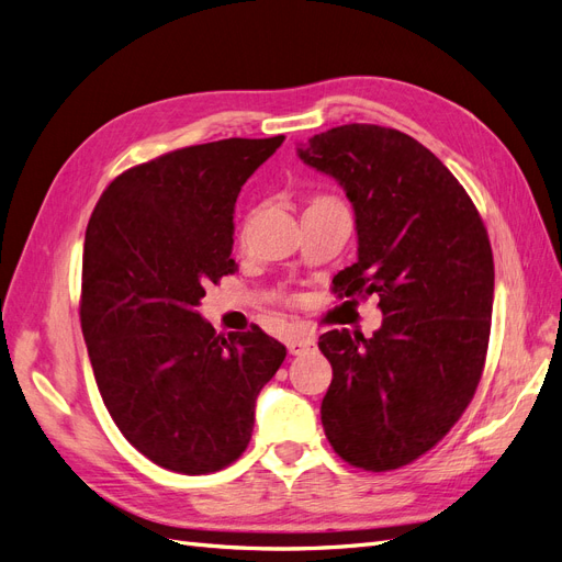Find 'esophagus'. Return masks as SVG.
<instances>
[{
  "mask_svg": "<svg viewBox=\"0 0 562 562\" xmlns=\"http://www.w3.org/2000/svg\"><path fill=\"white\" fill-rule=\"evenodd\" d=\"M285 347H288V351H291L293 356H300L304 351L314 349L316 347V339L312 335H307V333H295V335H291V337L285 339Z\"/></svg>",
  "mask_w": 562,
  "mask_h": 562,
  "instance_id": "1",
  "label": "esophagus"
}]
</instances>
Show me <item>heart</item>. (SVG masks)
<instances>
[{
    "instance_id": "heart-1",
    "label": "heart",
    "mask_w": 562,
    "mask_h": 562,
    "mask_svg": "<svg viewBox=\"0 0 562 562\" xmlns=\"http://www.w3.org/2000/svg\"><path fill=\"white\" fill-rule=\"evenodd\" d=\"M321 201H330V199H316V201H314V203H321Z\"/></svg>"
}]
</instances>
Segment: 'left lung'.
Masks as SVG:
<instances>
[{
  "instance_id": "1",
  "label": "left lung",
  "mask_w": 562,
  "mask_h": 562,
  "mask_svg": "<svg viewBox=\"0 0 562 562\" xmlns=\"http://www.w3.org/2000/svg\"><path fill=\"white\" fill-rule=\"evenodd\" d=\"M297 157L351 201L359 260L335 293L378 295L382 326L318 337L333 366L321 422L333 450L389 471L431 450L471 403L485 363L495 262L483 220L434 151L396 128L347 124Z\"/></svg>"
}]
</instances>
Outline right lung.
Returning a JSON list of instances; mask_svg holds the SVG:
<instances>
[{
  "instance_id": "right-lung-1",
  "label": "right lung",
  "mask_w": 562,
  "mask_h": 562,
  "mask_svg": "<svg viewBox=\"0 0 562 562\" xmlns=\"http://www.w3.org/2000/svg\"><path fill=\"white\" fill-rule=\"evenodd\" d=\"M285 138H227L128 168L83 239L81 333L119 431L151 462L213 473L246 450L255 401L285 359L258 326L215 335L196 307L234 274V203Z\"/></svg>"
}]
</instances>
